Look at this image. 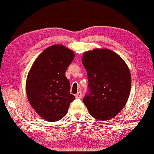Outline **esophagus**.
Returning <instances> with one entry per match:
<instances>
[{
	"label": "esophagus",
	"mask_w": 154,
	"mask_h": 154,
	"mask_svg": "<svg viewBox=\"0 0 154 154\" xmlns=\"http://www.w3.org/2000/svg\"><path fill=\"white\" fill-rule=\"evenodd\" d=\"M82 92L81 91L78 92V93L75 95L76 98H82Z\"/></svg>",
	"instance_id": "esophagus-1"
}]
</instances>
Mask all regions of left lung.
Segmentation results:
<instances>
[{
    "label": "left lung",
    "instance_id": "8db88e82",
    "mask_svg": "<svg viewBox=\"0 0 154 154\" xmlns=\"http://www.w3.org/2000/svg\"><path fill=\"white\" fill-rule=\"evenodd\" d=\"M82 62L88 73L90 92L83 102L90 115L101 121L114 118L130 96L131 78L128 65L107 48L85 51Z\"/></svg>",
    "mask_w": 154,
    "mask_h": 154
}]
</instances>
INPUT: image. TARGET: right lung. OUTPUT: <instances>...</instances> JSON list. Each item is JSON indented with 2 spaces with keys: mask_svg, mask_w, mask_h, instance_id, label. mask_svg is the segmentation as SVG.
I'll use <instances>...</instances> for the list:
<instances>
[{
  "mask_svg": "<svg viewBox=\"0 0 154 154\" xmlns=\"http://www.w3.org/2000/svg\"><path fill=\"white\" fill-rule=\"evenodd\" d=\"M74 57L72 50L62 45L50 46L40 53L28 73L26 83L28 99L46 121L61 119L75 99L65 77V71Z\"/></svg>",
  "mask_w": 154,
  "mask_h": 154,
  "instance_id": "add662e5",
  "label": "right lung"
}]
</instances>
